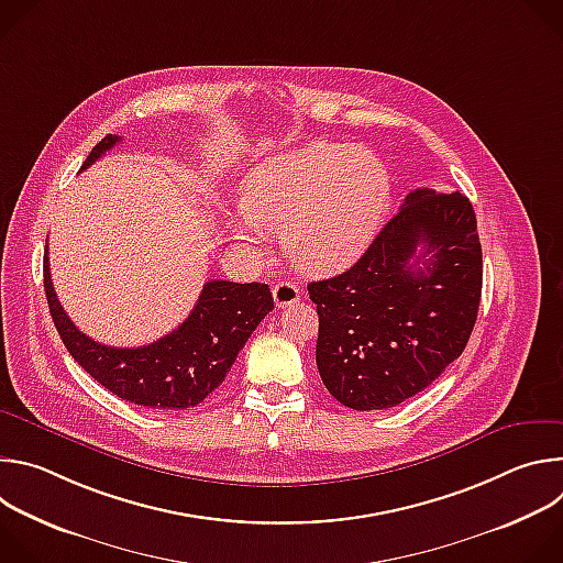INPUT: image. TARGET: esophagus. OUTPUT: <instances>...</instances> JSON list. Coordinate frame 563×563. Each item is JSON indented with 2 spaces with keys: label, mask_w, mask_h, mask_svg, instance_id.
Returning <instances> with one entry per match:
<instances>
[{
  "label": "esophagus",
  "mask_w": 563,
  "mask_h": 563,
  "mask_svg": "<svg viewBox=\"0 0 563 563\" xmlns=\"http://www.w3.org/2000/svg\"><path fill=\"white\" fill-rule=\"evenodd\" d=\"M272 294H274V302L276 307H289L294 305L296 300H300V287L289 283V280H283V283H276L272 287Z\"/></svg>",
  "instance_id": "34e87169"
}]
</instances>
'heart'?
Here are the masks:
<instances>
[{"mask_svg":"<svg viewBox=\"0 0 563 563\" xmlns=\"http://www.w3.org/2000/svg\"><path fill=\"white\" fill-rule=\"evenodd\" d=\"M389 205V176L358 146L311 142L272 155L243 180L233 235L265 250V229L280 231L289 261L313 274L347 267L372 240Z\"/></svg>","mask_w":563,"mask_h":563,"instance_id":"obj_1","label":"heart"}]
</instances>
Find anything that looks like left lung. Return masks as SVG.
<instances>
[{
	"instance_id": "left-lung-1",
	"label": "left lung",
	"mask_w": 563,
	"mask_h": 563,
	"mask_svg": "<svg viewBox=\"0 0 563 563\" xmlns=\"http://www.w3.org/2000/svg\"><path fill=\"white\" fill-rule=\"evenodd\" d=\"M484 261L470 200L415 189L347 272L307 285L316 365L352 410H387L456 361L476 323Z\"/></svg>"
}]
</instances>
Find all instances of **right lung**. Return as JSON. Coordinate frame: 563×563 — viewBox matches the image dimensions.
I'll return each mask as SVG.
<instances>
[{"label": "right lung", "mask_w": 563, "mask_h": 563, "mask_svg": "<svg viewBox=\"0 0 563 563\" xmlns=\"http://www.w3.org/2000/svg\"><path fill=\"white\" fill-rule=\"evenodd\" d=\"M120 142L107 135L85 159L82 172ZM44 291L68 354L102 387L129 404L155 410L194 408L224 380L261 320L274 309L265 283L209 280L194 311L172 334L142 347H109L75 328L62 309L44 250Z\"/></svg>", "instance_id": "obj_1"}]
</instances>
